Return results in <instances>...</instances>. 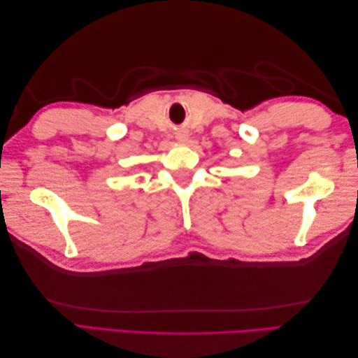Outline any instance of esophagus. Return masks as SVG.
I'll list each match as a JSON object with an SVG mask.
<instances>
[{"label":"esophagus","mask_w":358,"mask_h":358,"mask_svg":"<svg viewBox=\"0 0 358 358\" xmlns=\"http://www.w3.org/2000/svg\"><path fill=\"white\" fill-rule=\"evenodd\" d=\"M186 138H187V134H186V132H178V134H177V140L186 141Z\"/></svg>","instance_id":"obj_1"}]
</instances>
